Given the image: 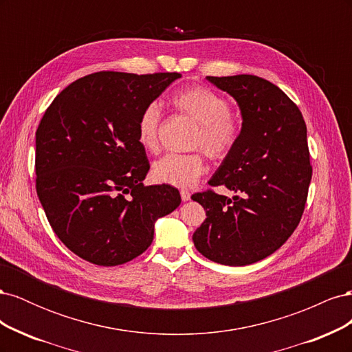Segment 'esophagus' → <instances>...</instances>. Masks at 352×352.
Instances as JSON below:
<instances>
[{"label": "esophagus", "mask_w": 352, "mask_h": 352, "mask_svg": "<svg viewBox=\"0 0 352 352\" xmlns=\"http://www.w3.org/2000/svg\"><path fill=\"white\" fill-rule=\"evenodd\" d=\"M180 197H182V201H189L190 199V192L189 190H180Z\"/></svg>", "instance_id": "1"}]
</instances>
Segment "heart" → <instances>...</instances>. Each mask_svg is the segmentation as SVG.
<instances>
[{"instance_id":"1","label":"heart","mask_w":352,"mask_h":352,"mask_svg":"<svg viewBox=\"0 0 352 352\" xmlns=\"http://www.w3.org/2000/svg\"><path fill=\"white\" fill-rule=\"evenodd\" d=\"M173 107L195 122L190 146L199 150L189 154H168L153 164V179L158 184L189 188L207 172L204 153L211 160H225L236 146L241 135L239 117L229 109L221 95L204 87H189L170 98ZM160 109L150 104L136 123L138 142L148 153L158 151ZM203 151L201 152L200 150Z\"/></svg>"}]
</instances>
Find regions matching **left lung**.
<instances>
[{
	"label": "left lung",
	"mask_w": 352,
	"mask_h": 352,
	"mask_svg": "<svg viewBox=\"0 0 352 352\" xmlns=\"http://www.w3.org/2000/svg\"><path fill=\"white\" fill-rule=\"evenodd\" d=\"M207 79L241 109L238 144L208 182L236 195L212 189L192 195L207 214L192 239L211 261L247 265L279 250L300 225L313 175L307 126L296 104L269 80L254 74Z\"/></svg>",
	"instance_id": "left-lung-1"
}]
</instances>
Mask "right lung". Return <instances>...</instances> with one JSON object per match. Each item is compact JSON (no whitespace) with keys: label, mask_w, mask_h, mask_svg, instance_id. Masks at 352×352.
Masks as SVG:
<instances>
[{"label":"right lung","mask_w":352,"mask_h":352,"mask_svg":"<svg viewBox=\"0 0 352 352\" xmlns=\"http://www.w3.org/2000/svg\"><path fill=\"white\" fill-rule=\"evenodd\" d=\"M180 73L97 72L63 89L36 129V192L66 247L111 267L141 255L154 223L180 204L170 185L144 186L150 163L138 142L142 110Z\"/></svg>","instance_id":"add662e5"}]
</instances>
